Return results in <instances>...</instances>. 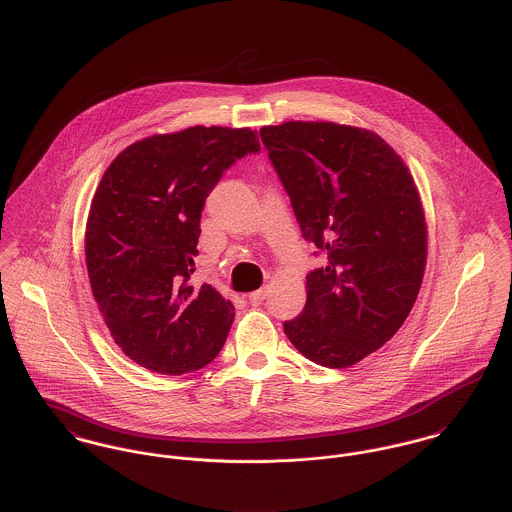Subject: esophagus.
Segmentation results:
<instances>
[{
    "mask_svg": "<svg viewBox=\"0 0 512 512\" xmlns=\"http://www.w3.org/2000/svg\"><path fill=\"white\" fill-rule=\"evenodd\" d=\"M265 297H267V287H261V289L249 293V303L251 305H261L265 301Z\"/></svg>",
    "mask_w": 512,
    "mask_h": 512,
    "instance_id": "34e87169",
    "label": "esophagus"
}]
</instances>
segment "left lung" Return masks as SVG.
<instances>
[{"instance_id":"8db88e82","label":"left lung","mask_w":512,"mask_h":512,"mask_svg":"<svg viewBox=\"0 0 512 512\" xmlns=\"http://www.w3.org/2000/svg\"><path fill=\"white\" fill-rule=\"evenodd\" d=\"M259 134L303 237L326 259L285 334L314 364L348 368L384 346L417 299L427 231L413 178L370 130L293 120Z\"/></svg>"}]
</instances>
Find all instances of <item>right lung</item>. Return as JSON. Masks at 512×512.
<instances>
[{
  "label": "right lung",
  "instance_id": "add662e5",
  "mask_svg": "<svg viewBox=\"0 0 512 512\" xmlns=\"http://www.w3.org/2000/svg\"><path fill=\"white\" fill-rule=\"evenodd\" d=\"M249 128L192 126L122 150L91 204L85 255L91 289L120 350L168 376L209 364L235 308L196 271L205 198L239 158L257 154Z\"/></svg>",
  "mask_w": 512,
  "mask_h": 512
}]
</instances>
